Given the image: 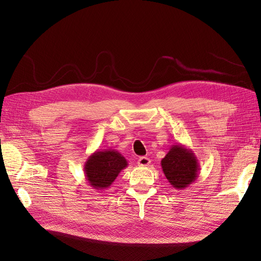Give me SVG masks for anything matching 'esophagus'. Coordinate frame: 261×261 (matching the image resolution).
<instances>
[{
	"mask_svg": "<svg viewBox=\"0 0 261 261\" xmlns=\"http://www.w3.org/2000/svg\"><path fill=\"white\" fill-rule=\"evenodd\" d=\"M150 159H148V158H146V156H141L140 159H139V161H138V164H139V166H141V167H145V166H148L149 164H150Z\"/></svg>",
	"mask_w": 261,
	"mask_h": 261,
	"instance_id": "esophagus-1",
	"label": "esophagus"
}]
</instances>
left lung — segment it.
I'll list each match as a JSON object with an SVG mask.
<instances>
[{
	"mask_svg": "<svg viewBox=\"0 0 261 261\" xmlns=\"http://www.w3.org/2000/svg\"><path fill=\"white\" fill-rule=\"evenodd\" d=\"M161 165L168 182L175 189L183 190L193 184L199 174V161L193 150L182 145H172Z\"/></svg>",
	"mask_w": 261,
	"mask_h": 261,
	"instance_id": "8db88e82",
	"label": "left lung"
}]
</instances>
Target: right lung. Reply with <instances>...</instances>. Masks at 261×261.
Instances as JSON below:
<instances>
[{"mask_svg":"<svg viewBox=\"0 0 261 261\" xmlns=\"http://www.w3.org/2000/svg\"><path fill=\"white\" fill-rule=\"evenodd\" d=\"M128 166L125 156L116 150H96L85 163V175L89 185L96 189H107L112 185L122 169Z\"/></svg>","mask_w":261,"mask_h":261,"instance_id":"1","label":"right lung"}]
</instances>
